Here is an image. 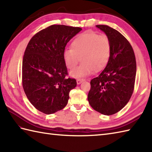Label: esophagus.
Wrapping results in <instances>:
<instances>
[{
	"mask_svg": "<svg viewBox=\"0 0 152 152\" xmlns=\"http://www.w3.org/2000/svg\"><path fill=\"white\" fill-rule=\"evenodd\" d=\"M83 81H84V80H83V79H80V78H79V79H77V80H76L77 84L79 85V84H80V83H81L82 82H83Z\"/></svg>",
	"mask_w": 152,
	"mask_h": 152,
	"instance_id": "obj_1",
	"label": "esophagus"
}]
</instances>
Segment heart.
Segmentation results:
<instances>
[{
  "label": "heart",
  "mask_w": 152,
  "mask_h": 152,
  "mask_svg": "<svg viewBox=\"0 0 152 152\" xmlns=\"http://www.w3.org/2000/svg\"><path fill=\"white\" fill-rule=\"evenodd\" d=\"M111 54V45L106 34L86 32L76 37L70 44V49L64 50L63 61L66 67L72 70L80 61L82 63L70 72L73 78H82L99 71L106 66Z\"/></svg>",
  "instance_id": "1"
}]
</instances>
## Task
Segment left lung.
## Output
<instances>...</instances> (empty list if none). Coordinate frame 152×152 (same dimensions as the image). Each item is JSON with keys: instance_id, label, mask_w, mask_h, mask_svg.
I'll use <instances>...</instances> for the list:
<instances>
[{"instance_id": "8db88e82", "label": "left lung", "mask_w": 152, "mask_h": 152, "mask_svg": "<svg viewBox=\"0 0 152 152\" xmlns=\"http://www.w3.org/2000/svg\"><path fill=\"white\" fill-rule=\"evenodd\" d=\"M96 27L108 37L111 54L105 69L91 80L88 99L95 110L110 115L121 110L131 99L136 78V59L131 45L119 32L107 25Z\"/></svg>"}]
</instances>
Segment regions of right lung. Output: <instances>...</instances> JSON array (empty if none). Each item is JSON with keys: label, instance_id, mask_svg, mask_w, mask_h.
I'll return each mask as SVG.
<instances>
[{"label": "right lung", "instance_id": "1", "mask_svg": "<svg viewBox=\"0 0 152 152\" xmlns=\"http://www.w3.org/2000/svg\"><path fill=\"white\" fill-rule=\"evenodd\" d=\"M82 28L53 25L31 38L22 64L23 88L38 110L51 114L65 107L76 80L66 78L63 57L66 44Z\"/></svg>", "mask_w": 152, "mask_h": 152}]
</instances>
